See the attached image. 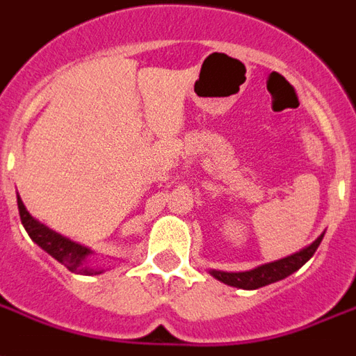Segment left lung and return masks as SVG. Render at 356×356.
<instances>
[{
    "instance_id": "1",
    "label": "left lung",
    "mask_w": 356,
    "mask_h": 356,
    "mask_svg": "<svg viewBox=\"0 0 356 356\" xmlns=\"http://www.w3.org/2000/svg\"><path fill=\"white\" fill-rule=\"evenodd\" d=\"M325 234H321L306 248H302L300 251H296L293 255H287V257L277 259V261H272V263H264L261 266H255V268L245 270V272H223V270H210L216 280H219L221 283H227L231 287H236V289H245L253 291L259 289V287H264V285H270V283H276L280 280H285L287 276H291L293 272L304 266L308 263L309 259L314 257L315 250L319 248L321 240H323Z\"/></svg>"
}]
</instances>
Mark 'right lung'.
<instances>
[{
    "mask_svg": "<svg viewBox=\"0 0 356 356\" xmlns=\"http://www.w3.org/2000/svg\"><path fill=\"white\" fill-rule=\"evenodd\" d=\"M18 212H20V221H22L24 229L29 234V238L33 240L41 250L47 251L48 255H52L58 263L63 264L65 268H69L74 274H82V276H97V274L105 272L103 268H95V266L88 263V257L93 253L90 248L65 238V236H61L60 232L42 225L39 219L33 218L26 210L20 197H18Z\"/></svg>",
    "mask_w": 356,
    "mask_h": 356,
    "instance_id": "obj_1",
    "label": "right lung"
}]
</instances>
